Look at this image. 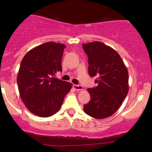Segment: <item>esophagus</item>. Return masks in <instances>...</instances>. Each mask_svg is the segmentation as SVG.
<instances>
[{
	"label": "esophagus",
	"mask_w": 152,
	"mask_h": 152,
	"mask_svg": "<svg viewBox=\"0 0 152 152\" xmlns=\"http://www.w3.org/2000/svg\"><path fill=\"white\" fill-rule=\"evenodd\" d=\"M73 87L76 91H82L83 89V87L81 85H76V84H74L73 85Z\"/></svg>",
	"instance_id": "esophagus-1"
}]
</instances>
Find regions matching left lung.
Wrapping results in <instances>:
<instances>
[{"label":"left lung","instance_id":"left-lung-1","mask_svg":"<svg viewBox=\"0 0 152 152\" xmlns=\"http://www.w3.org/2000/svg\"><path fill=\"white\" fill-rule=\"evenodd\" d=\"M82 46L88 56V74L96 77L98 84L87 89L91 99L83 106V111L98 119L109 117L119 109L129 92L128 70L111 47L99 41Z\"/></svg>","mask_w":152,"mask_h":152}]
</instances>
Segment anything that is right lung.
<instances>
[{"label":"right lung","instance_id":"obj_1","mask_svg":"<svg viewBox=\"0 0 152 152\" xmlns=\"http://www.w3.org/2000/svg\"><path fill=\"white\" fill-rule=\"evenodd\" d=\"M66 46L47 42L29 50L20 63L17 83L20 98L32 114L48 117L60 109L72 83L53 78L62 71Z\"/></svg>","mask_w":152,"mask_h":152}]
</instances>
